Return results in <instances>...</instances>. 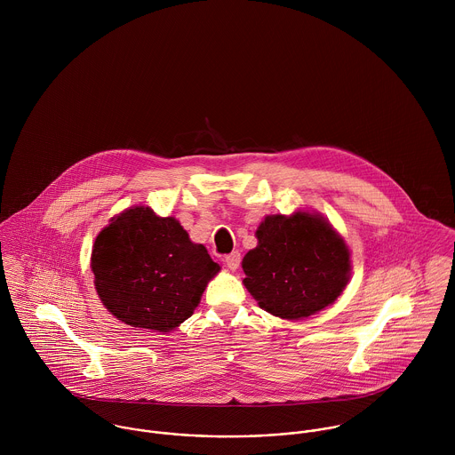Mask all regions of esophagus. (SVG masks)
Returning <instances> with one entry per match:
<instances>
[{
    "label": "esophagus",
    "mask_w": 455,
    "mask_h": 455,
    "mask_svg": "<svg viewBox=\"0 0 455 455\" xmlns=\"http://www.w3.org/2000/svg\"><path fill=\"white\" fill-rule=\"evenodd\" d=\"M240 260H242V256H240V252H231L229 256H226L224 258V262H226V266L229 267V269H238V266H240Z\"/></svg>",
    "instance_id": "esophagus-1"
}]
</instances>
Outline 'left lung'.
<instances>
[{"mask_svg":"<svg viewBox=\"0 0 455 455\" xmlns=\"http://www.w3.org/2000/svg\"><path fill=\"white\" fill-rule=\"evenodd\" d=\"M256 236L258 247L242 262L243 283L271 315L310 317L332 305L348 283V247L323 215H267Z\"/></svg>","mask_w":455,"mask_h":455,"instance_id":"8db88e82","label":"left lung"}]
</instances>
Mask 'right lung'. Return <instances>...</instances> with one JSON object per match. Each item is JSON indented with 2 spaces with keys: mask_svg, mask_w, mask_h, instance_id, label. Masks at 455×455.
<instances>
[{
  "mask_svg": "<svg viewBox=\"0 0 455 455\" xmlns=\"http://www.w3.org/2000/svg\"><path fill=\"white\" fill-rule=\"evenodd\" d=\"M91 267L100 299L121 323L170 332L195 314L219 273L201 243L175 217L132 206L96 236Z\"/></svg>",
  "mask_w": 455,
  "mask_h": 455,
  "instance_id": "add662e5",
  "label": "right lung"
}]
</instances>
